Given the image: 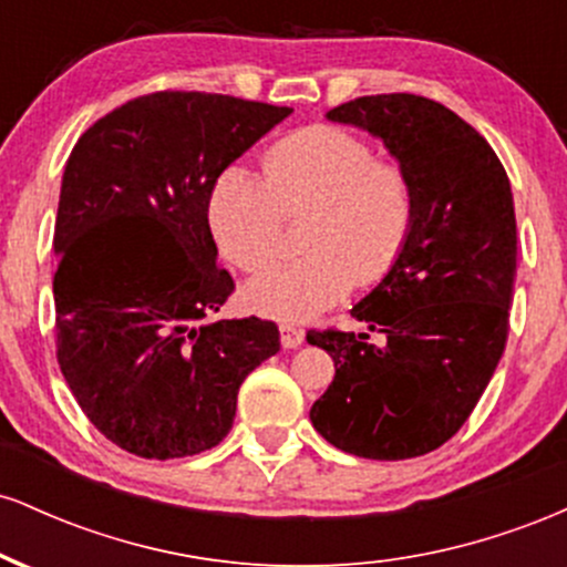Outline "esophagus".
Returning <instances> with one entry per match:
<instances>
[{
    "mask_svg": "<svg viewBox=\"0 0 567 567\" xmlns=\"http://www.w3.org/2000/svg\"><path fill=\"white\" fill-rule=\"evenodd\" d=\"M279 341H282L285 349H298L303 343V330L296 328V324L282 322L279 324Z\"/></svg>",
    "mask_w": 567,
    "mask_h": 567,
    "instance_id": "esophagus-1",
    "label": "esophagus"
}]
</instances>
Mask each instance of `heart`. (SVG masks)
<instances>
[{
	"label": "heart",
	"instance_id": "1",
	"mask_svg": "<svg viewBox=\"0 0 567 567\" xmlns=\"http://www.w3.org/2000/svg\"><path fill=\"white\" fill-rule=\"evenodd\" d=\"M317 207L306 231L309 256L252 277L245 303L279 322L315 320L349 290L394 269L415 224V188L396 162L336 125L285 135L264 154V181L234 165L213 184V237L243 271L264 269L279 250L285 213Z\"/></svg>",
	"mask_w": 567,
	"mask_h": 567
}]
</instances>
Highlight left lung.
Segmentation results:
<instances>
[{
	"label": "left lung",
	"instance_id": "1",
	"mask_svg": "<svg viewBox=\"0 0 567 567\" xmlns=\"http://www.w3.org/2000/svg\"><path fill=\"white\" fill-rule=\"evenodd\" d=\"M324 116L383 141L413 181L415 224L394 269L351 306L381 347L368 333H306L336 362L309 419L343 453L415 458L464 426L504 354L517 271L512 186L491 143L429 97L365 95Z\"/></svg>",
	"mask_w": 567,
	"mask_h": 567
}]
</instances>
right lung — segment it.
<instances>
[{
    "instance_id": "add662e5",
    "label": "right lung",
    "mask_w": 567,
    "mask_h": 567,
    "mask_svg": "<svg viewBox=\"0 0 567 567\" xmlns=\"http://www.w3.org/2000/svg\"><path fill=\"white\" fill-rule=\"evenodd\" d=\"M290 114L165 90L76 141L53 239L58 365L122 451L165 461L216 447L247 373L279 351L275 322L207 320L234 290L207 202L218 175Z\"/></svg>"
}]
</instances>
